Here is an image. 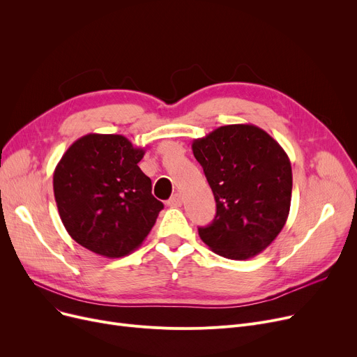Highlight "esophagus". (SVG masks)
<instances>
[{
    "label": "esophagus",
    "instance_id": "34e87169",
    "mask_svg": "<svg viewBox=\"0 0 357 357\" xmlns=\"http://www.w3.org/2000/svg\"><path fill=\"white\" fill-rule=\"evenodd\" d=\"M167 205H169V207H174V208L181 207V205H182V195L181 194H174L171 197V199L167 201Z\"/></svg>",
    "mask_w": 357,
    "mask_h": 357
}]
</instances>
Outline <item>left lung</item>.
Here are the masks:
<instances>
[{"label":"left lung","mask_w":357,"mask_h":357,"mask_svg":"<svg viewBox=\"0 0 357 357\" xmlns=\"http://www.w3.org/2000/svg\"><path fill=\"white\" fill-rule=\"evenodd\" d=\"M217 204L201 240L217 255L245 260L265 250L284 229L292 194L288 155L265 130L230 124L192 143Z\"/></svg>","instance_id":"left-lung-1"}]
</instances>
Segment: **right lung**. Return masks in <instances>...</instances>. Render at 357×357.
I'll return each instance as SVG.
<instances>
[{"mask_svg":"<svg viewBox=\"0 0 357 357\" xmlns=\"http://www.w3.org/2000/svg\"><path fill=\"white\" fill-rule=\"evenodd\" d=\"M144 150L120 135H86L66 150L53 192L69 236L85 249L123 257L155 226L163 204L137 163Z\"/></svg>","mask_w":357,"mask_h":357,"instance_id":"right-lung-1","label":"right lung"}]
</instances>
